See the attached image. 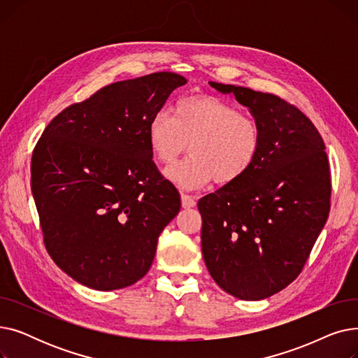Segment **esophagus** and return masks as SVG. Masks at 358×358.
Wrapping results in <instances>:
<instances>
[{"instance_id": "1", "label": "esophagus", "mask_w": 358, "mask_h": 358, "mask_svg": "<svg viewBox=\"0 0 358 358\" xmlns=\"http://www.w3.org/2000/svg\"><path fill=\"white\" fill-rule=\"evenodd\" d=\"M181 204L184 209H192L196 206V197L193 196H189V194H181Z\"/></svg>"}]
</instances>
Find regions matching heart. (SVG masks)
<instances>
[{
    "mask_svg": "<svg viewBox=\"0 0 358 358\" xmlns=\"http://www.w3.org/2000/svg\"><path fill=\"white\" fill-rule=\"evenodd\" d=\"M146 134L150 152L164 165L173 164L190 143L192 155L165 171L169 181L187 190L213 181L219 185L239 181L255 164L261 148L257 122L213 96L180 100L173 116L155 113Z\"/></svg>",
    "mask_w": 358,
    "mask_h": 358,
    "instance_id": "b5f03b06",
    "label": "heart"
}]
</instances>
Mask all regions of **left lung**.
Returning a JSON list of instances; mask_svg holds the SVG:
<instances>
[{
	"instance_id": "8db88e82",
	"label": "left lung",
	"mask_w": 358,
	"mask_h": 358,
	"mask_svg": "<svg viewBox=\"0 0 358 358\" xmlns=\"http://www.w3.org/2000/svg\"><path fill=\"white\" fill-rule=\"evenodd\" d=\"M209 84L250 110L261 148L239 181L199 200L201 252L222 290L261 300L300 274L325 227L331 200L325 143L302 111L273 94Z\"/></svg>"
}]
</instances>
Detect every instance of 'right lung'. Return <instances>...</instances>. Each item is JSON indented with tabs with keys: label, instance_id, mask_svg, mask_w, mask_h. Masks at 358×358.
I'll use <instances>...</instances> for the list:
<instances>
[{
	"label": "right lung",
	"instance_id": "1",
	"mask_svg": "<svg viewBox=\"0 0 358 358\" xmlns=\"http://www.w3.org/2000/svg\"><path fill=\"white\" fill-rule=\"evenodd\" d=\"M187 81L173 72L110 84L45 129L31 193L45 245L62 271L101 292L135 285L181 208L152 161L148 123Z\"/></svg>",
	"mask_w": 358,
	"mask_h": 358
}]
</instances>
